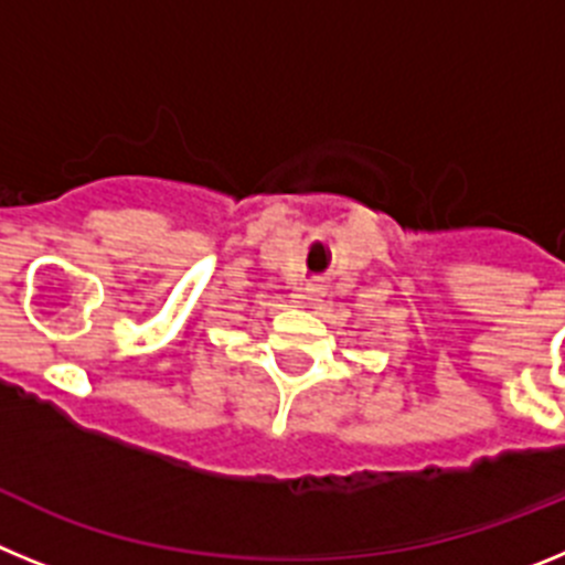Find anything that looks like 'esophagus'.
<instances>
[{"mask_svg": "<svg viewBox=\"0 0 565 565\" xmlns=\"http://www.w3.org/2000/svg\"><path fill=\"white\" fill-rule=\"evenodd\" d=\"M322 294H326V291H322V286H317V282H311V286L306 288V299H311V302H317Z\"/></svg>", "mask_w": 565, "mask_h": 565, "instance_id": "esophagus-1", "label": "esophagus"}]
</instances>
